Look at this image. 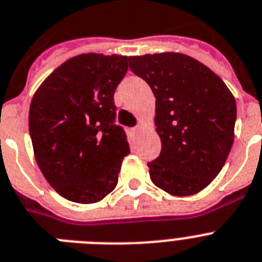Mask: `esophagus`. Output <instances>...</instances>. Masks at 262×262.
<instances>
[{
  "instance_id": "34e87169",
  "label": "esophagus",
  "mask_w": 262,
  "mask_h": 262,
  "mask_svg": "<svg viewBox=\"0 0 262 262\" xmlns=\"http://www.w3.org/2000/svg\"><path fill=\"white\" fill-rule=\"evenodd\" d=\"M143 128H144V126H143V124H138V126L134 127V128H133V133L135 134V135H138V134L142 133Z\"/></svg>"
}]
</instances>
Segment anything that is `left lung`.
<instances>
[{"mask_svg": "<svg viewBox=\"0 0 262 262\" xmlns=\"http://www.w3.org/2000/svg\"><path fill=\"white\" fill-rule=\"evenodd\" d=\"M128 62L156 98L162 151L148 163L149 178L169 195H195L211 184L231 152L233 94L209 67L182 53L136 55Z\"/></svg>", "mask_w": 262, "mask_h": 262, "instance_id": "left-lung-1", "label": "left lung"}]
</instances>
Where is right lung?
Returning a JSON list of instances; mask_svg holds the SVG:
<instances>
[{
    "label": "right lung",
    "instance_id": "right-lung-1",
    "mask_svg": "<svg viewBox=\"0 0 262 262\" xmlns=\"http://www.w3.org/2000/svg\"><path fill=\"white\" fill-rule=\"evenodd\" d=\"M126 55L80 54L57 67L35 91L29 131L45 179L67 200L93 204L118 184L127 135L115 122L114 93Z\"/></svg>",
    "mask_w": 262,
    "mask_h": 262
}]
</instances>
